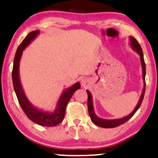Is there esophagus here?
<instances>
[{"mask_svg": "<svg viewBox=\"0 0 158 158\" xmlns=\"http://www.w3.org/2000/svg\"><path fill=\"white\" fill-rule=\"evenodd\" d=\"M81 85H82V86L84 87V88H86V87H88V85H89L90 81L88 80V79H86V78H85V79H81Z\"/></svg>", "mask_w": 158, "mask_h": 158, "instance_id": "1", "label": "esophagus"}]
</instances>
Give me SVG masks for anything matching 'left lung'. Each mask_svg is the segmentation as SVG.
<instances>
[{
  "instance_id": "left-lung-1",
  "label": "left lung",
  "mask_w": 158,
  "mask_h": 158,
  "mask_svg": "<svg viewBox=\"0 0 158 158\" xmlns=\"http://www.w3.org/2000/svg\"><path fill=\"white\" fill-rule=\"evenodd\" d=\"M129 44L130 47L133 49L137 53L139 54V59H140V63L141 66H142V72H143V86L142 94H141L140 97L137 102V106L135 108V109L132 110L131 114H129L128 115L125 116L123 118L119 119H102L99 117L97 116L95 111H94V108L93 105V98H92V95L90 94V92L88 90H87V94H88V113H89L90 119L93 122L96 126L101 127V128H114V127L119 126V125H122L123 123H126V121H128L132 116L136 113L137 110L139 109V108L140 107L141 103L143 102V97H144L145 94V90H146V81H145V77H146V64H145L144 61V58H143V53L142 48H141L140 45L138 42L137 41L135 38L130 36L129 37Z\"/></svg>"
}]
</instances>
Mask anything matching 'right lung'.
<instances>
[{
	"label": "right lung",
	"mask_w": 158,
	"mask_h": 158,
	"mask_svg": "<svg viewBox=\"0 0 158 158\" xmlns=\"http://www.w3.org/2000/svg\"><path fill=\"white\" fill-rule=\"evenodd\" d=\"M39 34L40 30L32 31L26 36V38L23 40L22 42L19 45V48L15 52V58H14L13 69H12V82H13L14 90H15L20 106L25 114L27 116V117L32 122L37 123L40 126L52 127L58 125L64 119L67 105L74 92L79 89L81 85L80 82L78 81L72 86L66 88L59 97L55 110L53 111L41 109V108L34 106L30 102L24 93V90L23 89L22 85L21 82V79H20L19 65L23 51Z\"/></svg>",
	"instance_id": "obj_1"
}]
</instances>
